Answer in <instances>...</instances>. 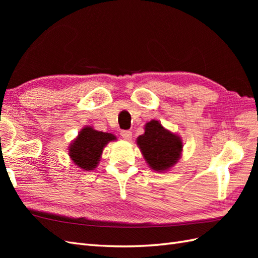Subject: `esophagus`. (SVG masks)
<instances>
[{
	"label": "esophagus",
	"instance_id": "34e87169",
	"mask_svg": "<svg viewBox=\"0 0 258 258\" xmlns=\"http://www.w3.org/2000/svg\"><path fill=\"white\" fill-rule=\"evenodd\" d=\"M120 136L126 141H130L131 139H132V132L131 131H127V130H124V131H120Z\"/></svg>",
	"mask_w": 258,
	"mask_h": 258
}]
</instances>
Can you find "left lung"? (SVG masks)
<instances>
[{
  "label": "left lung",
  "mask_w": 258,
  "mask_h": 258,
  "mask_svg": "<svg viewBox=\"0 0 258 258\" xmlns=\"http://www.w3.org/2000/svg\"><path fill=\"white\" fill-rule=\"evenodd\" d=\"M145 160L154 171H165L177 162L182 152V141L163 127L158 120H151L145 133L138 139Z\"/></svg>",
  "instance_id": "obj_1"
}]
</instances>
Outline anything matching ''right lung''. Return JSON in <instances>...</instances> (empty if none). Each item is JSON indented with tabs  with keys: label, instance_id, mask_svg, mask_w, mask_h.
<instances>
[{
	"label": "right lung",
	"instance_id": "add662e5",
	"mask_svg": "<svg viewBox=\"0 0 258 258\" xmlns=\"http://www.w3.org/2000/svg\"><path fill=\"white\" fill-rule=\"evenodd\" d=\"M114 140L115 136L111 133L98 132L92 127H85L71 145L70 156L79 167L86 171L94 169L100 161L104 146Z\"/></svg>",
	"mask_w": 258,
	"mask_h": 258
}]
</instances>
